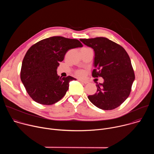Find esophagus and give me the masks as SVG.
<instances>
[{
    "label": "esophagus",
    "instance_id": "1",
    "mask_svg": "<svg viewBox=\"0 0 154 154\" xmlns=\"http://www.w3.org/2000/svg\"><path fill=\"white\" fill-rule=\"evenodd\" d=\"M79 81H80V82L83 83H85V84H87L88 83V81L84 80H82V79H79Z\"/></svg>",
    "mask_w": 154,
    "mask_h": 154
}]
</instances>
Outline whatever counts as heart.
Returning a JSON list of instances; mask_svg holds the SVG:
<instances>
[{"mask_svg": "<svg viewBox=\"0 0 154 154\" xmlns=\"http://www.w3.org/2000/svg\"><path fill=\"white\" fill-rule=\"evenodd\" d=\"M76 75L79 77H82L84 75V72L83 71H78L76 72Z\"/></svg>", "mask_w": 154, "mask_h": 154, "instance_id": "b5f03b06", "label": "heart"}]
</instances>
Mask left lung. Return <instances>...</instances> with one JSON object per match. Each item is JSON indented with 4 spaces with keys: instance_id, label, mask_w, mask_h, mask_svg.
I'll list each match as a JSON object with an SVG mask.
<instances>
[{
    "instance_id": "1",
    "label": "left lung",
    "mask_w": 154,
    "mask_h": 154,
    "mask_svg": "<svg viewBox=\"0 0 154 154\" xmlns=\"http://www.w3.org/2000/svg\"><path fill=\"white\" fill-rule=\"evenodd\" d=\"M85 45L93 49L94 77H102V83H97V91L88 96L97 108L109 110L121 105L128 97L135 80L130 57L125 49L103 37L80 39Z\"/></svg>"
}]
</instances>
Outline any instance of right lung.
I'll use <instances>...</instances> for the list:
<instances>
[{
  "label": "right lung",
  "instance_id": "obj_1",
  "mask_svg": "<svg viewBox=\"0 0 154 154\" xmlns=\"http://www.w3.org/2000/svg\"><path fill=\"white\" fill-rule=\"evenodd\" d=\"M82 46L78 39L53 36L36 42L27 51L22 63L20 79L34 101L52 105L64 97L69 82L76 79L58 75L59 63L68 50Z\"/></svg>",
  "mask_w": 154,
  "mask_h": 154
}]
</instances>
